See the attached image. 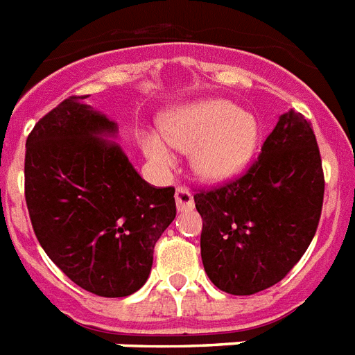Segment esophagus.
Here are the masks:
<instances>
[{
    "label": "esophagus",
    "mask_w": 355,
    "mask_h": 355,
    "mask_svg": "<svg viewBox=\"0 0 355 355\" xmlns=\"http://www.w3.org/2000/svg\"><path fill=\"white\" fill-rule=\"evenodd\" d=\"M175 207L180 212H189L194 209V198L190 194V190L178 189L175 190Z\"/></svg>",
    "instance_id": "esophagus-1"
}]
</instances>
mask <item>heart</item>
<instances>
[{"instance_id":"heart-1","label":"heart","mask_w":355,"mask_h":355,"mask_svg":"<svg viewBox=\"0 0 355 355\" xmlns=\"http://www.w3.org/2000/svg\"><path fill=\"white\" fill-rule=\"evenodd\" d=\"M162 137L146 134L141 148L146 159L159 172L174 168L171 147L190 152V166L209 183H225L247 171L257 146L259 123L239 105L228 99H199L172 108L161 119ZM168 142V146L166 143Z\"/></svg>"}]
</instances>
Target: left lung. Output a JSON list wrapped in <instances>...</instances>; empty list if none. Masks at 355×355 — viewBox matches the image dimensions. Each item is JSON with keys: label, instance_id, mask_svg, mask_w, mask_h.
I'll return each instance as SVG.
<instances>
[{"label": "left lung", "instance_id": "1", "mask_svg": "<svg viewBox=\"0 0 355 355\" xmlns=\"http://www.w3.org/2000/svg\"><path fill=\"white\" fill-rule=\"evenodd\" d=\"M323 194L314 130L288 110L247 174L194 196L210 281L232 295L257 294L279 283L314 239Z\"/></svg>", "mask_w": 355, "mask_h": 355}]
</instances>
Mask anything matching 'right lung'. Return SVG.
Masks as SVG:
<instances>
[{
    "instance_id": "right-lung-1",
    "label": "right lung",
    "mask_w": 355,
    "mask_h": 355,
    "mask_svg": "<svg viewBox=\"0 0 355 355\" xmlns=\"http://www.w3.org/2000/svg\"><path fill=\"white\" fill-rule=\"evenodd\" d=\"M72 96L26 139L25 199L37 241L76 285L125 297L150 276L175 218L174 189L146 183L116 143L118 123Z\"/></svg>"
}]
</instances>
